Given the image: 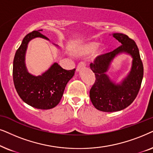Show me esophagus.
<instances>
[{
  "label": "esophagus",
  "mask_w": 153,
  "mask_h": 153,
  "mask_svg": "<svg viewBox=\"0 0 153 153\" xmlns=\"http://www.w3.org/2000/svg\"><path fill=\"white\" fill-rule=\"evenodd\" d=\"M86 66V64H85V62H80V64L78 65V66H77V68H76V71H80V70H82Z\"/></svg>",
  "instance_id": "1"
}]
</instances>
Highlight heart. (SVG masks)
Segmentation results:
<instances>
[{"label": "heart", "instance_id": "obj_1", "mask_svg": "<svg viewBox=\"0 0 153 153\" xmlns=\"http://www.w3.org/2000/svg\"><path fill=\"white\" fill-rule=\"evenodd\" d=\"M98 44L97 42H88V43L85 44L84 45H82L80 48H78V52L80 54H88V53H90L93 52L94 50H96V48H97ZM103 51V48H100L98 49L97 53L98 54H100V53Z\"/></svg>", "mask_w": 153, "mask_h": 153}]
</instances>
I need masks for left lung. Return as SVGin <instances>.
<instances>
[{"label": "left lung", "mask_w": 153, "mask_h": 153, "mask_svg": "<svg viewBox=\"0 0 153 153\" xmlns=\"http://www.w3.org/2000/svg\"><path fill=\"white\" fill-rule=\"evenodd\" d=\"M113 37L122 44L111 52L98 56L90 64L96 80L89 91V97L96 108L103 112H115L129 106L139 91L143 77V66L139 50L134 40L123 33H113ZM122 52L133 58L129 75L120 84H115L106 75L114 56Z\"/></svg>", "instance_id": "1"}]
</instances>
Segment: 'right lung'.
Listing matches in <instances>:
<instances>
[{"label":"right lung","mask_w":153,"mask_h":153,"mask_svg":"<svg viewBox=\"0 0 153 153\" xmlns=\"http://www.w3.org/2000/svg\"><path fill=\"white\" fill-rule=\"evenodd\" d=\"M41 30H33L24 38L15 53L13 75L16 91L22 100L36 108L48 110L59 103L67 83L75 74V68L65 70L54 63L41 75L35 76L28 72L25 54L28 42L37 37L49 40L40 33Z\"/></svg>","instance_id":"right-lung-1"}]
</instances>
